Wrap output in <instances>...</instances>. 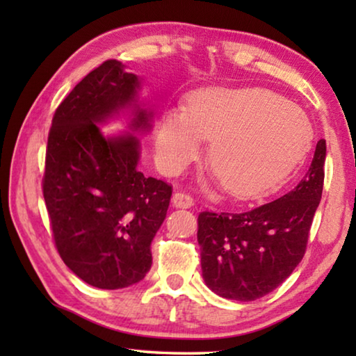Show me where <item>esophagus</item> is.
Segmentation results:
<instances>
[{"instance_id":"obj_1","label":"esophagus","mask_w":356,"mask_h":356,"mask_svg":"<svg viewBox=\"0 0 356 356\" xmlns=\"http://www.w3.org/2000/svg\"><path fill=\"white\" fill-rule=\"evenodd\" d=\"M172 207L176 209H190L193 207V197L188 195H184V193H174L172 195Z\"/></svg>"}]
</instances>
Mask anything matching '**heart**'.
<instances>
[{"label": "heart", "instance_id": "b5f03b06", "mask_svg": "<svg viewBox=\"0 0 356 356\" xmlns=\"http://www.w3.org/2000/svg\"><path fill=\"white\" fill-rule=\"evenodd\" d=\"M210 141L212 182L234 197H257L286 182L308 152L312 127L292 102L264 88H206L186 110L160 119L155 154L166 174L184 171Z\"/></svg>", "mask_w": 356, "mask_h": 356}]
</instances>
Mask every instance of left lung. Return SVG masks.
Here are the masks:
<instances>
[{"label":"left lung","mask_w":356,"mask_h":356,"mask_svg":"<svg viewBox=\"0 0 356 356\" xmlns=\"http://www.w3.org/2000/svg\"><path fill=\"white\" fill-rule=\"evenodd\" d=\"M327 143L321 140L297 186L242 213L197 216L202 278L222 298L252 301L275 291L305 256L323 190Z\"/></svg>","instance_id":"8db88e82"}]
</instances>
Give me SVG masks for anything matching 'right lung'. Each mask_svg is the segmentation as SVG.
<instances>
[{
    "label": "right lung",
    "instance_id": "1",
    "mask_svg": "<svg viewBox=\"0 0 356 356\" xmlns=\"http://www.w3.org/2000/svg\"><path fill=\"white\" fill-rule=\"evenodd\" d=\"M141 83L120 61H105L58 106L48 135L44 197L59 256L78 278L108 291L144 280L172 195L138 171L136 135H147L154 119ZM119 118L127 131H101Z\"/></svg>",
    "mask_w": 356,
    "mask_h": 356
}]
</instances>
